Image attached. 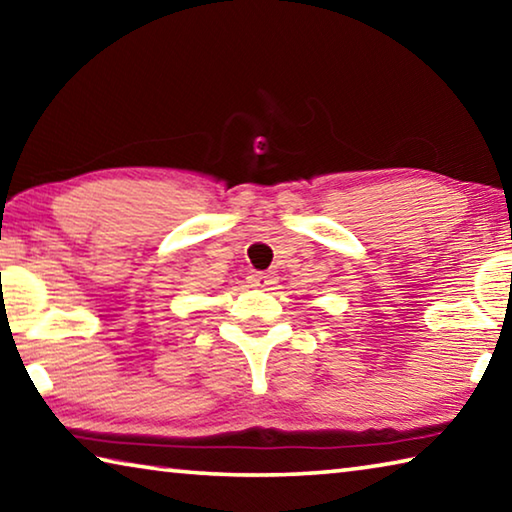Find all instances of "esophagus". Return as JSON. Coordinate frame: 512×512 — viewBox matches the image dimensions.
Returning a JSON list of instances; mask_svg holds the SVG:
<instances>
[{"label":"esophagus","mask_w":512,"mask_h":512,"mask_svg":"<svg viewBox=\"0 0 512 512\" xmlns=\"http://www.w3.org/2000/svg\"><path fill=\"white\" fill-rule=\"evenodd\" d=\"M248 282H250V287H255V289H266L268 284L273 282V277L268 273H250Z\"/></svg>","instance_id":"esophagus-1"}]
</instances>
